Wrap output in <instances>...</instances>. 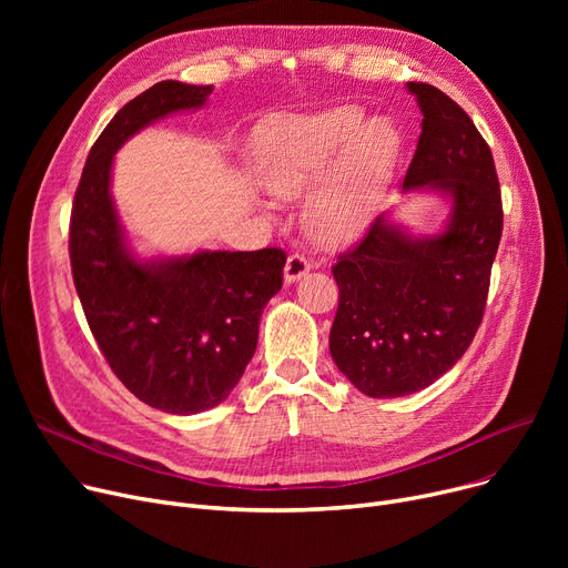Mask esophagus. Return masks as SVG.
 Here are the masks:
<instances>
[{
  "label": "esophagus",
  "instance_id": "1",
  "mask_svg": "<svg viewBox=\"0 0 568 568\" xmlns=\"http://www.w3.org/2000/svg\"><path fill=\"white\" fill-rule=\"evenodd\" d=\"M308 272H311V260H306L300 253H292L285 262L283 276H285V283H294V281H300L302 276H306Z\"/></svg>",
  "mask_w": 568,
  "mask_h": 568
}]
</instances>
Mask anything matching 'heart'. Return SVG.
I'll return each instance as SVG.
<instances>
[{"mask_svg":"<svg viewBox=\"0 0 568 568\" xmlns=\"http://www.w3.org/2000/svg\"><path fill=\"white\" fill-rule=\"evenodd\" d=\"M403 135L389 116L364 119L345 103L322 112L274 119L257 135L262 184L278 197L308 195L306 225L329 244L359 236L392 184Z\"/></svg>","mask_w":568,"mask_h":568,"instance_id":"b5f03b06","label":"heart"}]
</instances>
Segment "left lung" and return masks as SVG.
Masks as SVG:
<instances>
[{
  "mask_svg": "<svg viewBox=\"0 0 568 568\" xmlns=\"http://www.w3.org/2000/svg\"><path fill=\"white\" fill-rule=\"evenodd\" d=\"M407 89L424 119L403 191H435L452 214L433 236L379 214L332 268L341 292L329 349L371 398L422 392L456 366L484 317L504 219L490 146L467 112L433 84Z\"/></svg>",
  "mask_w": 568,
  "mask_h": 568,
  "instance_id": "1",
  "label": "left lung"
}]
</instances>
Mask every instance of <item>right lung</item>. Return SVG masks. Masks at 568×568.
I'll return each instance as SVG.
<instances>
[{
	"label": "right lung",
	"instance_id": "1",
	"mask_svg": "<svg viewBox=\"0 0 568 568\" xmlns=\"http://www.w3.org/2000/svg\"><path fill=\"white\" fill-rule=\"evenodd\" d=\"M212 89L163 80L119 110L87 156L69 232L73 283L112 373L149 407L182 416L216 407L242 379L287 257L262 248L138 260L110 172L131 135L165 114L202 108Z\"/></svg>",
	"mask_w": 568,
	"mask_h": 568
}]
</instances>
